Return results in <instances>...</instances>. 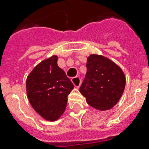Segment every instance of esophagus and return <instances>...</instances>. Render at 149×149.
I'll return each instance as SVG.
<instances>
[{"label": "esophagus", "mask_w": 149, "mask_h": 149, "mask_svg": "<svg viewBox=\"0 0 149 149\" xmlns=\"http://www.w3.org/2000/svg\"><path fill=\"white\" fill-rule=\"evenodd\" d=\"M71 80H72V84H74V86H76V87H79V86H80V84H81V79H80V77H72Z\"/></svg>", "instance_id": "34e87169"}]
</instances>
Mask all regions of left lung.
Instances as JSON below:
<instances>
[{
    "mask_svg": "<svg viewBox=\"0 0 149 149\" xmlns=\"http://www.w3.org/2000/svg\"><path fill=\"white\" fill-rule=\"evenodd\" d=\"M86 70L80 93L94 108L100 111L112 108L125 90L126 81L122 70L109 58L98 55L87 58Z\"/></svg>",
    "mask_w": 149,
    "mask_h": 149,
    "instance_id": "8db88e82",
    "label": "left lung"
}]
</instances>
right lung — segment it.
Instances as JSON below:
<instances>
[{
    "instance_id": "1",
    "label": "right lung",
    "mask_w": 149,
    "mask_h": 149,
    "mask_svg": "<svg viewBox=\"0 0 149 149\" xmlns=\"http://www.w3.org/2000/svg\"><path fill=\"white\" fill-rule=\"evenodd\" d=\"M53 56L42 61L26 80L28 98L34 110L47 120H57L65 111L67 97L74 87Z\"/></svg>"
}]
</instances>
